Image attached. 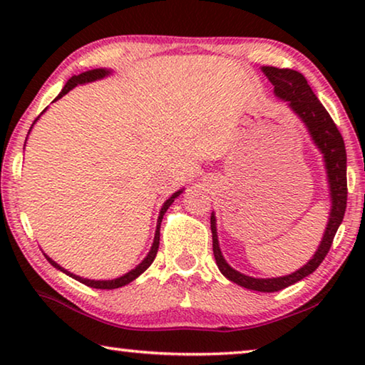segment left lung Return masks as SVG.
I'll use <instances>...</instances> for the list:
<instances>
[{"mask_svg": "<svg viewBox=\"0 0 365 365\" xmlns=\"http://www.w3.org/2000/svg\"><path fill=\"white\" fill-rule=\"evenodd\" d=\"M262 71L270 80V83L274 85L275 95L282 98V100L288 101L289 108H292L294 113L301 117V120L306 123L314 143H316L319 146V150L322 151L327 174H329L331 195V212L329 225H327L325 235L322 242H320L316 255H314V257L304 265V267L296 270L294 274L287 277H277V279H252V277L243 275L232 269L230 265L225 262V259L219 250L217 232H215V217L214 214L211 215L212 251L219 270L228 280L237 283L240 287L255 289V292L272 293L280 292V289L293 285V283L302 280L309 274H312V272L322 264L325 256L329 255L333 238H335L338 227L344 217L346 201H348V182H346V148L341 133H339L330 114L327 113V109L322 106V103H320L317 100V96L314 95L311 86L307 85V80L304 78V76L293 69H279V67L272 66H264Z\"/></svg>", "mask_w": 365, "mask_h": 365, "instance_id": "left-lung-1", "label": "left lung"}]
</instances>
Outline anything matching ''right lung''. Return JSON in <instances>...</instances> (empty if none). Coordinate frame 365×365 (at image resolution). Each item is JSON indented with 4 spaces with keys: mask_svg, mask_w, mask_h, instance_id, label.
Here are the masks:
<instances>
[{
    "mask_svg": "<svg viewBox=\"0 0 365 365\" xmlns=\"http://www.w3.org/2000/svg\"><path fill=\"white\" fill-rule=\"evenodd\" d=\"M109 73V71H106V69H93V71H88V72H83V73H80V76H73L72 78H69V82H67L66 85H64V88H63V91H61V93L58 95V98L56 100H59V98H63L67 91H71L73 86L76 85H80V83H88V82H93V80H98V78H103L104 76H108ZM54 100V101H56ZM36 119H38V117H36ZM35 119V120H36ZM182 193V190L180 191H177V193H174L172 195L168 201L164 202V206H163V209H160V214H159V219H158V228H156V235H154V243H153V246H151V251L148 252V256L145 257V261L141 262L140 265H137V267H135L133 270H130L128 272V274H125V275H122V277H119V279H114V280H88V279H82V277H77V275H73V274H71V272H67V270H64L63 267H61V265H58L56 262L53 261V259H49L46 255H45V257L48 259V262L51 264V265H54V267L56 269H59V270H63L64 274H67L69 277H72V279H76V280H78L80 283H83V285H86V287H91V288H98V289H114V288H119V287H123V285H127V283H130V282H133L135 279H137L138 275H141L143 274V272L150 267V265L153 264V261H154V257H156V255H158V248H159V228H160V222H163V217H164V214H165V211H168L169 209V206L172 205V202H174V200L175 197Z\"/></svg>",
    "mask_w": 365,
    "mask_h": 365,
    "instance_id": "obj_1",
    "label": "right lung"
}]
</instances>
